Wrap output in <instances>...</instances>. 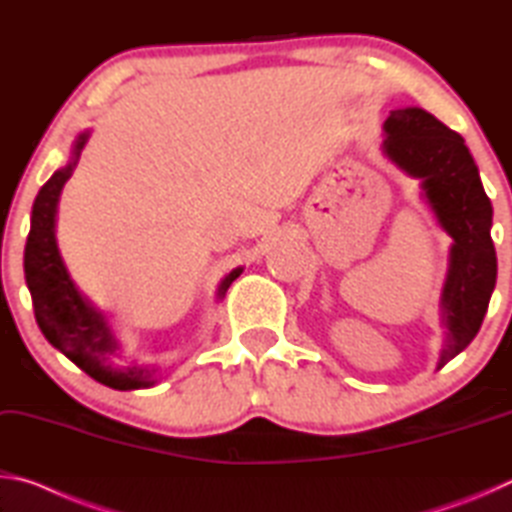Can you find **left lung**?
<instances>
[{
	"mask_svg": "<svg viewBox=\"0 0 512 512\" xmlns=\"http://www.w3.org/2000/svg\"><path fill=\"white\" fill-rule=\"evenodd\" d=\"M384 135L381 151L406 176L420 180L422 201L452 237L438 302L445 332L438 368H443L472 343L495 291L492 205L465 140L431 112L415 106L391 110Z\"/></svg>",
	"mask_w": 512,
	"mask_h": 512,
	"instance_id": "1",
	"label": "left lung"
}]
</instances>
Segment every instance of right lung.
Masks as SVG:
<instances>
[{"label": "right lung", "instance_id": "obj_1", "mask_svg": "<svg viewBox=\"0 0 512 512\" xmlns=\"http://www.w3.org/2000/svg\"><path fill=\"white\" fill-rule=\"evenodd\" d=\"M90 140V131L76 135L65 167L54 171L36 196L31 210V230L24 248V277L31 291L33 311L45 339L76 363L85 375L115 391H137L155 386V366L133 363L126 359L124 345L112 329L108 316L76 287L67 273L56 244V212L60 192L79 164L83 146ZM244 268L237 266L223 277L216 300L225 298V291L237 280Z\"/></svg>", "mask_w": 512, "mask_h": 512}]
</instances>
